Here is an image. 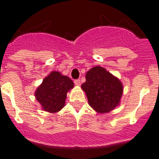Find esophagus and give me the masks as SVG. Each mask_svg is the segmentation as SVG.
I'll return each mask as SVG.
<instances>
[{
    "mask_svg": "<svg viewBox=\"0 0 159 159\" xmlns=\"http://www.w3.org/2000/svg\"><path fill=\"white\" fill-rule=\"evenodd\" d=\"M74 83H75V84L77 85V86H80V80H75L74 81Z\"/></svg>",
    "mask_w": 159,
    "mask_h": 159,
    "instance_id": "esophagus-1",
    "label": "esophagus"
}]
</instances>
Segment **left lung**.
Wrapping results in <instances>:
<instances>
[{"label":"left lung","instance_id":"8db88e82","mask_svg":"<svg viewBox=\"0 0 159 159\" xmlns=\"http://www.w3.org/2000/svg\"><path fill=\"white\" fill-rule=\"evenodd\" d=\"M89 105L99 113L109 112L118 106L123 95V84L116 77L99 66L87 72L86 82L81 85Z\"/></svg>","mask_w":159,"mask_h":159}]
</instances>
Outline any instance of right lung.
I'll return each instance as SVG.
<instances>
[{
    "label": "right lung",
    "instance_id": "1",
    "mask_svg": "<svg viewBox=\"0 0 159 159\" xmlns=\"http://www.w3.org/2000/svg\"><path fill=\"white\" fill-rule=\"evenodd\" d=\"M73 87L74 84L69 77L52 71L36 89L35 96L43 110L54 113L64 107L67 92Z\"/></svg>",
    "mask_w": 159,
    "mask_h": 159
}]
</instances>
